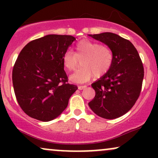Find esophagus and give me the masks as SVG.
I'll use <instances>...</instances> for the list:
<instances>
[{"label":"esophagus","mask_w":158,"mask_h":158,"mask_svg":"<svg viewBox=\"0 0 158 158\" xmlns=\"http://www.w3.org/2000/svg\"><path fill=\"white\" fill-rule=\"evenodd\" d=\"M87 86L86 85H83V86H79V90H86Z\"/></svg>","instance_id":"1"}]
</instances>
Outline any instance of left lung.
<instances>
[{"instance_id": "left-lung-1", "label": "left lung", "mask_w": 158, "mask_h": 158, "mask_svg": "<svg viewBox=\"0 0 158 158\" xmlns=\"http://www.w3.org/2000/svg\"><path fill=\"white\" fill-rule=\"evenodd\" d=\"M72 35H48L22 49L12 70L18 103L25 114L43 122L56 119L77 86L68 83L64 57L75 41Z\"/></svg>"}]
</instances>
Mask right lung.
I'll return each mask as SVG.
<instances>
[{"instance_id":"add662e5","label":"right lung","mask_w":158,"mask_h":158,"mask_svg":"<svg viewBox=\"0 0 158 158\" xmlns=\"http://www.w3.org/2000/svg\"><path fill=\"white\" fill-rule=\"evenodd\" d=\"M89 35L110 48L112 61L106 73L91 85L96 95L88 106L99 117L118 118L131 109L138 99L144 77L142 61L135 46L117 34Z\"/></svg>"}]
</instances>
